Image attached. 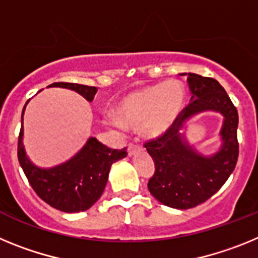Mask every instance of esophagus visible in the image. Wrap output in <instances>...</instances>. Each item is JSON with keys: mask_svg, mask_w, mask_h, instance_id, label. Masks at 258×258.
<instances>
[{"mask_svg": "<svg viewBox=\"0 0 258 258\" xmlns=\"http://www.w3.org/2000/svg\"><path fill=\"white\" fill-rule=\"evenodd\" d=\"M138 150H140V147H138V146L129 145V146H127V155H129V156H132V155L136 154Z\"/></svg>", "mask_w": 258, "mask_h": 258, "instance_id": "esophagus-1", "label": "esophagus"}]
</instances>
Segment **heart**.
Masks as SVG:
<instances>
[{"instance_id": "obj_1", "label": "heart", "mask_w": 258, "mask_h": 258, "mask_svg": "<svg viewBox=\"0 0 258 258\" xmlns=\"http://www.w3.org/2000/svg\"><path fill=\"white\" fill-rule=\"evenodd\" d=\"M184 103L183 88L175 81L146 86L118 102L115 122L129 129H141L147 138H157L172 129Z\"/></svg>"}]
</instances>
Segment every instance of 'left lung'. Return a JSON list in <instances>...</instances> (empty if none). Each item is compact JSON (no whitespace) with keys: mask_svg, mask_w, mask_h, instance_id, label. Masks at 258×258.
Returning a JSON list of instances; mask_svg holds the SVG:
<instances>
[{"mask_svg":"<svg viewBox=\"0 0 258 258\" xmlns=\"http://www.w3.org/2000/svg\"><path fill=\"white\" fill-rule=\"evenodd\" d=\"M179 76H187L191 103L169 132L145 145L155 163V173L147 186L152 197L164 206L190 209L217 192L235 169L239 118L238 111L217 80L190 72ZM204 112L223 116L220 146L211 155L200 153L185 137L190 120Z\"/></svg>","mask_w":258,"mask_h":258,"instance_id":"8db88e82","label":"left lung"}]
</instances>
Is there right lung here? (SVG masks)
Returning a JSON list of instances; mask_svg holds the SVG:
<instances>
[{
    "instance_id": "1",
    "label": "right lung",
    "mask_w": 258,
    "mask_h": 258,
    "mask_svg": "<svg viewBox=\"0 0 258 258\" xmlns=\"http://www.w3.org/2000/svg\"><path fill=\"white\" fill-rule=\"evenodd\" d=\"M47 88L70 89L88 102L93 101L98 90L95 86L70 83H54ZM26 106L22 112L18 159L32 188L49 206L66 213L84 212L94 206L106 187L111 165L126 156V149L118 151L108 149L95 137H90L85 145L67 161L50 168H41L29 159L23 143V115Z\"/></svg>"
}]
</instances>
